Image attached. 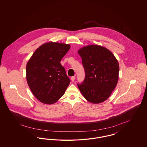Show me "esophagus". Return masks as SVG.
Here are the masks:
<instances>
[{"label":"esophagus","mask_w":147,"mask_h":147,"mask_svg":"<svg viewBox=\"0 0 147 147\" xmlns=\"http://www.w3.org/2000/svg\"><path fill=\"white\" fill-rule=\"evenodd\" d=\"M75 79H76V77H74V76L71 77V80L73 82H74Z\"/></svg>","instance_id":"obj_1"}]
</instances>
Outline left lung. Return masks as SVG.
<instances>
[{"label":"left lung","instance_id":"left-lung-1","mask_svg":"<svg viewBox=\"0 0 147 147\" xmlns=\"http://www.w3.org/2000/svg\"><path fill=\"white\" fill-rule=\"evenodd\" d=\"M85 78L78 84L84 98L92 104L106 100L115 89L119 80V64L112 52L105 47L90 45L79 49Z\"/></svg>","mask_w":147,"mask_h":147}]
</instances>
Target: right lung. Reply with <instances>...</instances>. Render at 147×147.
<instances>
[{
	"mask_svg": "<svg viewBox=\"0 0 147 147\" xmlns=\"http://www.w3.org/2000/svg\"><path fill=\"white\" fill-rule=\"evenodd\" d=\"M69 44L46 42L37 49L26 64V80L36 98L53 104L61 98L70 83L60 63L70 49Z\"/></svg>",
	"mask_w": 147,
	"mask_h": 147,
	"instance_id": "1",
	"label": "right lung"
}]
</instances>
